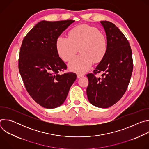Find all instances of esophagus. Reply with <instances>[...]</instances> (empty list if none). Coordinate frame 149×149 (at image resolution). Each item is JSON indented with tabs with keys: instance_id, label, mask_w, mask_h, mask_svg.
Instances as JSON below:
<instances>
[{
	"instance_id": "esophagus-1",
	"label": "esophagus",
	"mask_w": 149,
	"mask_h": 149,
	"mask_svg": "<svg viewBox=\"0 0 149 149\" xmlns=\"http://www.w3.org/2000/svg\"><path fill=\"white\" fill-rule=\"evenodd\" d=\"M77 78H79L82 77L84 76L83 74H77Z\"/></svg>"
}]
</instances>
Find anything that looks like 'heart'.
<instances>
[{
    "mask_svg": "<svg viewBox=\"0 0 149 149\" xmlns=\"http://www.w3.org/2000/svg\"><path fill=\"white\" fill-rule=\"evenodd\" d=\"M68 36H58L55 46L59 57L66 62L70 61L79 49L81 54L68 63L71 71L85 73L90 69L93 62L97 63L102 61L107 52V38L95 27L77 26L69 31Z\"/></svg>",
    "mask_w": 149,
    "mask_h": 149,
    "instance_id": "obj_1",
    "label": "heart"
}]
</instances>
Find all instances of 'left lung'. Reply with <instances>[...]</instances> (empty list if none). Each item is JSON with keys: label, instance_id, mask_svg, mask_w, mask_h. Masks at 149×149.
I'll use <instances>...</instances> for the list:
<instances>
[{"label": "left lung", "instance_id": "1", "mask_svg": "<svg viewBox=\"0 0 149 149\" xmlns=\"http://www.w3.org/2000/svg\"><path fill=\"white\" fill-rule=\"evenodd\" d=\"M108 43V51L93 73L87 75V95L91 104L108 108L124 94L132 77L133 62L129 42L121 31L109 21H101ZM102 72L101 79L96 76Z\"/></svg>", "mask_w": 149, "mask_h": 149}]
</instances>
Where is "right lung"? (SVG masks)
<instances>
[{
  "label": "right lung",
  "instance_id": "obj_1",
  "mask_svg": "<svg viewBox=\"0 0 149 149\" xmlns=\"http://www.w3.org/2000/svg\"><path fill=\"white\" fill-rule=\"evenodd\" d=\"M73 22L74 20L40 21L22 41L19 71L30 96L44 108L62 105L77 78L75 73L60 74L67 65L59 57L55 46L57 38Z\"/></svg>",
  "mask_w": 149,
  "mask_h": 149
}]
</instances>
